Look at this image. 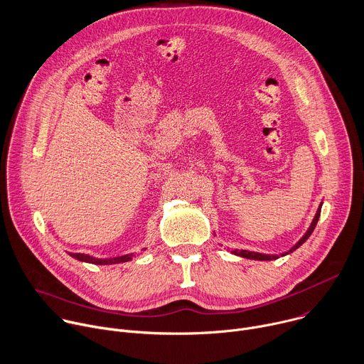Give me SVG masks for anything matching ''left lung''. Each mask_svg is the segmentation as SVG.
<instances>
[{
	"label": "left lung",
	"mask_w": 364,
	"mask_h": 364,
	"mask_svg": "<svg viewBox=\"0 0 364 364\" xmlns=\"http://www.w3.org/2000/svg\"><path fill=\"white\" fill-rule=\"evenodd\" d=\"M321 205H323V203H320V206H318V209H317V213H316V216H314V220H313L310 228L307 230V232L303 235V238H301L291 250L284 252V254H281V255H287V254H289V252L296 251L299 247H301V245L309 240V237L313 234V231H314V228H316V225H317V223H318V218H320V213H321ZM232 254H235V255H238V257H242V258H248V259H257V261H271V259H277V258H278V255H267V254H259V252H251V251H247V250H241V251L235 250V251H232Z\"/></svg>",
	"instance_id": "left-lung-1"
}]
</instances>
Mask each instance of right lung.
I'll use <instances>...</instances> for the list:
<instances>
[{
    "label": "right lung",
    "instance_id": "add662e5",
    "mask_svg": "<svg viewBox=\"0 0 364 364\" xmlns=\"http://www.w3.org/2000/svg\"><path fill=\"white\" fill-rule=\"evenodd\" d=\"M73 258H76L79 261L83 262H90V264H96V265H109V264H119V262H127L132 259L133 254H127V255H122V257H114V258H95L86 254H70Z\"/></svg>",
    "mask_w": 364,
    "mask_h": 364
}]
</instances>
